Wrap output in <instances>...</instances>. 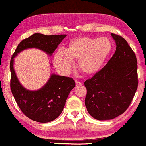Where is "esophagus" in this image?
Here are the masks:
<instances>
[{"instance_id": "obj_1", "label": "esophagus", "mask_w": 146, "mask_h": 146, "mask_svg": "<svg viewBox=\"0 0 146 146\" xmlns=\"http://www.w3.org/2000/svg\"><path fill=\"white\" fill-rule=\"evenodd\" d=\"M76 86H80V85H82V82H79L78 80H76Z\"/></svg>"}]
</instances>
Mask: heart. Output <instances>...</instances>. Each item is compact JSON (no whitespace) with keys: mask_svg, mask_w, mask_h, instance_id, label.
Listing matches in <instances>:
<instances>
[{"mask_svg":"<svg viewBox=\"0 0 146 146\" xmlns=\"http://www.w3.org/2000/svg\"><path fill=\"white\" fill-rule=\"evenodd\" d=\"M112 49V44L107 37L88 36L73 39L66 49L59 50L53 57V64L62 75L70 73L73 60H78V66L86 75L97 73L106 61Z\"/></svg>","mask_w":146,"mask_h":146,"instance_id":"obj_1","label":"heart"}]
</instances>
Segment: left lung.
<instances>
[{"instance_id":"obj_1","label":"left lung","mask_w":146,"mask_h":146,"mask_svg":"<svg viewBox=\"0 0 146 146\" xmlns=\"http://www.w3.org/2000/svg\"><path fill=\"white\" fill-rule=\"evenodd\" d=\"M111 35L116 45L114 55L100 71L84 82L86 110L98 121L113 119L124 113L138 86L135 54L122 36Z\"/></svg>"}]
</instances>
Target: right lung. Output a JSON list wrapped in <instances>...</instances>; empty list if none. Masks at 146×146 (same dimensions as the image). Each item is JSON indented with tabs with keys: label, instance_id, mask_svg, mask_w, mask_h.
Returning a JSON list of instances; mask_svg holds the SVG:
<instances>
[{
	"label": "right lung",
	"instance_id": "right-lung-1",
	"mask_svg": "<svg viewBox=\"0 0 146 146\" xmlns=\"http://www.w3.org/2000/svg\"><path fill=\"white\" fill-rule=\"evenodd\" d=\"M66 36V35H45L35 33L18 45L11 59V91L22 112L34 121L48 123L58 117L76 83L73 78L52 73L41 89L29 90L21 84L16 75L14 69V57L28 48L41 50L51 56Z\"/></svg>",
	"mask_w": 146,
	"mask_h": 146
}]
</instances>
